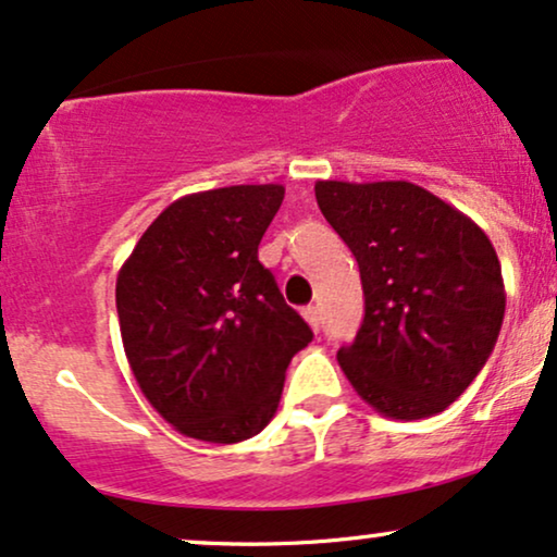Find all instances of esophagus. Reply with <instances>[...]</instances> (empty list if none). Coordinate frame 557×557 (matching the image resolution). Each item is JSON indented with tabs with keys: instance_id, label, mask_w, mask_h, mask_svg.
Wrapping results in <instances>:
<instances>
[{
	"instance_id": "1",
	"label": "esophagus",
	"mask_w": 557,
	"mask_h": 557,
	"mask_svg": "<svg viewBox=\"0 0 557 557\" xmlns=\"http://www.w3.org/2000/svg\"><path fill=\"white\" fill-rule=\"evenodd\" d=\"M302 318L307 320V325H310L312 331H318V329H320V315H318V307H312V305L302 307Z\"/></svg>"
}]
</instances>
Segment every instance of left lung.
Instances as JSON below:
<instances>
[{
    "label": "left lung",
    "instance_id": "obj_1",
    "mask_svg": "<svg viewBox=\"0 0 557 557\" xmlns=\"http://www.w3.org/2000/svg\"><path fill=\"white\" fill-rule=\"evenodd\" d=\"M325 221L357 258L364 320L338 364L362 401L391 420H424L485 368L506 312L487 234L420 185L315 182Z\"/></svg>",
    "mask_w": 557,
    "mask_h": 557
}]
</instances>
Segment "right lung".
<instances>
[{
	"label": "right lung",
	"instance_id": "1",
	"mask_svg": "<svg viewBox=\"0 0 557 557\" xmlns=\"http://www.w3.org/2000/svg\"><path fill=\"white\" fill-rule=\"evenodd\" d=\"M281 185L193 193L163 208L116 276L124 355L148 404L176 433L247 441L278 409L310 325L260 265Z\"/></svg>",
	"mask_w": 557,
	"mask_h": 557
}]
</instances>
